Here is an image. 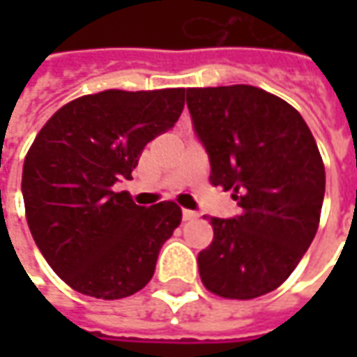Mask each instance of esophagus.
Returning a JSON list of instances; mask_svg holds the SVG:
<instances>
[{"mask_svg":"<svg viewBox=\"0 0 357 357\" xmlns=\"http://www.w3.org/2000/svg\"><path fill=\"white\" fill-rule=\"evenodd\" d=\"M195 218H199V213H195V211H188V208H185V211H183V220H195Z\"/></svg>","mask_w":357,"mask_h":357,"instance_id":"esophagus-1","label":"esophagus"}]
</instances>
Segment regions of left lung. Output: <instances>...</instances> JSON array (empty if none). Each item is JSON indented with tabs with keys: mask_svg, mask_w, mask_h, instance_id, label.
I'll return each instance as SVG.
<instances>
[{
	"mask_svg": "<svg viewBox=\"0 0 357 357\" xmlns=\"http://www.w3.org/2000/svg\"><path fill=\"white\" fill-rule=\"evenodd\" d=\"M186 105L211 158V185L232 190L242 208L236 218H211L200 280L228 300L268 294L288 280L320 225L318 144L292 105L252 85L192 87Z\"/></svg>",
	"mask_w": 357,
	"mask_h": 357,
	"instance_id": "8db88e82",
	"label": "left lung"
}]
</instances>
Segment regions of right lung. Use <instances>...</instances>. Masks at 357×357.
I'll return each instance as SVG.
<instances>
[{"label": "right lung", "mask_w": 357, "mask_h": 357, "mask_svg": "<svg viewBox=\"0 0 357 357\" xmlns=\"http://www.w3.org/2000/svg\"><path fill=\"white\" fill-rule=\"evenodd\" d=\"M185 89H107L49 119L23 162L25 218L37 248L67 286L119 300L143 290L183 211L165 200L137 206L127 190L146 143L174 127Z\"/></svg>", "instance_id": "right-lung-1"}]
</instances>
